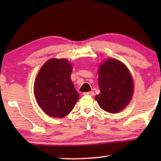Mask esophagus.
Here are the masks:
<instances>
[{
    "label": "esophagus",
    "mask_w": 161,
    "mask_h": 161,
    "mask_svg": "<svg viewBox=\"0 0 161 161\" xmlns=\"http://www.w3.org/2000/svg\"><path fill=\"white\" fill-rule=\"evenodd\" d=\"M83 94H84V95H88V96H91V97L94 96V92H84V93Z\"/></svg>",
    "instance_id": "34e87169"
}]
</instances>
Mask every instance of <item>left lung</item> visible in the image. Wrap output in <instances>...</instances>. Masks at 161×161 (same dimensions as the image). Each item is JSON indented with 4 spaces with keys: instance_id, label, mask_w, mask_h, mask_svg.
Instances as JSON below:
<instances>
[{
    "instance_id": "left-lung-1",
    "label": "left lung",
    "mask_w": 161,
    "mask_h": 161,
    "mask_svg": "<svg viewBox=\"0 0 161 161\" xmlns=\"http://www.w3.org/2000/svg\"><path fill=\"white\" fill-rule=\"evenodd\" d=\"M100 94L95 100L103 110L118 113L126 108L134 92L132 75L126 65L119 59H106L98 68Z\"/></svg>"
}]
</instances>
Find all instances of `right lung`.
<instances>
[{
    "mask_svg": "<svg viewBox=\"0 0 161 161\" xmlns=\"http://www.w3.org/2000/svg\"><path fill=\"white\" fill-rule=\"evenodd\" d=\"M72 64L66 59L51 58L38 72L34 94L40 108L54 118L67 116L80 98L72 80Z\"/></svg>",
    "mask_w": 161,
    "mask_h": 161,
    "instance_id": "1",
    "label": "right lung"
}]
</instances>
